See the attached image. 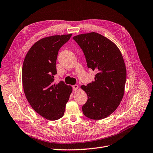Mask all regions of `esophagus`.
<instances>
[{
  "mask_svg": "<svg viewBox=\"0 0 153 153\" xmlns=\"http://www.w3.org/2000/svg\"><path fill=\"white\" fill-rule=\"evenodd\" d=\"M72 88H73V90L75 91V90H76L78 88V85H73Z\"/></svg>",
  "mask_w": 153,
  "mask_h": 153,
  "instance_id": "obj_1",
  "label": "esophagus"
}]
</instances>
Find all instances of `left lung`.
Here are the masks:
<instances>
[{"mask_svg": "<svg viewBox=\"0 0 153 153\" xmlns=\"http://www.w3.org/2000/svg\"><path fill=\"white\" fill-rule=\"evenodd\" d=\"M82 50L87 66L95 70V81L81 88L88 100L82 108L88 118H106L118 107L124 94L126 68L122 54L112 41L97 33L73 38Z\"/></svg>", "mask_w": 153, "mask_h": 153, "instance_id": "obj_1", "label": "left lung"}]
</instances>
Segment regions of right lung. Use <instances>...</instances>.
Masks as SVG:
<instances>
[{
  "label": "right lung",
  "mask_w": 153,
  "mask_h": 153,
  "mask_svg": "<svg viewBox=\"0 0 153 153\" xmlns=\"http://www.w3.org/2000/svg\"><path fill=\"white\" fill-rule=\"evenodd\" d=\"M71 34L42 38L32 46L24 58L22 81L30 106L42 117L50 120L62 117L72 88L63 81L54 83L59 49Z\"/></svg>",
  "instance_id": "right-lung-1"
}]
</instances>
